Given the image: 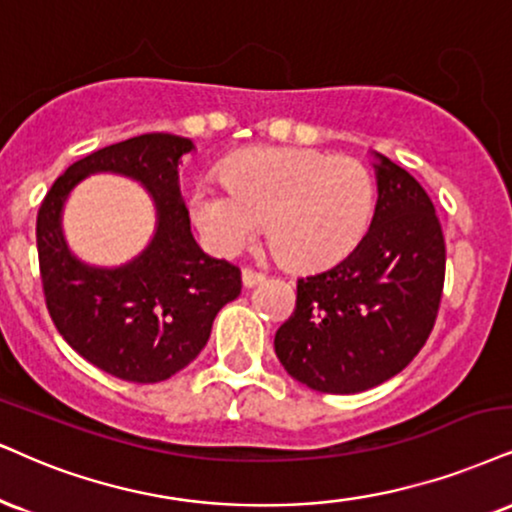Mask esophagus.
<instances>
[{"label":"esophagus","mask_w":512,"mask_h":512,"mask_svg":"<svg viewBox=\"0 0 512 512\" xmlns=\"http://www.w3.org/2000/svg\"><path fill=\"white\" fill-rule=\"evenodd\" d=\"M266 280V275L263 273H258V270H254V268H244L242 270V282H244V287H256V285H261V282Z\"/></svg>","instance_id":"1"}]
</instances>
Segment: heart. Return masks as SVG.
<instances>
[{
	"instance_id": "obj_1",
	"label": "heart",
	"mask_w": 512,
	"mask_h": 512,
	"mask_svg": "<svg viewBox=\"0 0 512 512\" xmlns=\"http://www.w3.org/2000/svg\"><path fill=\"white\" fill-rule=\"evenodd\" d=\"M201 182L189 216L220 256H235L266 225L270 249L296 270L342 261L368 232L375 182L361 161L315 149H251Z\"/></svg>"
}]
</instances>
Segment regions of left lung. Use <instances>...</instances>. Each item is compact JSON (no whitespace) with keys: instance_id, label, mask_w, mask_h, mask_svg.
<instances>
[{"instance_id":"left-lung-1","label":"left lung","mask_w":512,"mask_h":512,"mask_svg":"<svg viewBox=\"0 0 512 512\" xmlns=\"http://www.w3.org/2000/svg\"><path fill=\"white\" fill-rule=\"evenodd\" d=\"M370 230L337 266L296 282L275 353L294 380L358 394L399 375L437 320L446 244L432 199L408 170L375 154Z\"/></svg>"}]
</instances>
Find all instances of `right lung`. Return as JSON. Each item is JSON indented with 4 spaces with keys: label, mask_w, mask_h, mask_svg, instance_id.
I'll use <instances>...</instances> for the list:
<instances>
[{
    "label": "right lung",
    "mask_w": 512,
    "mask_h": 512,
    "mask_svg": "<svg viewBox=\"0 0 512 512\" xmlns=\"http://www.w3.org/2000/svg\"><path fill=\"white\" fill-rule=\"evenodd\" d=\"M192 140L168 132L130 137L75 161L37 213V256L47 311L85 361L128 382L154 384L204 349L220 308L242 292L232 263L204 254L189 227L178 166ZM94 172L137 179L157 208L148 249L118 269L80 262L67 249L60 213L72 187Z\"/></svg>",
    "instance_id": "right-lung-1"
}]
</instances>
